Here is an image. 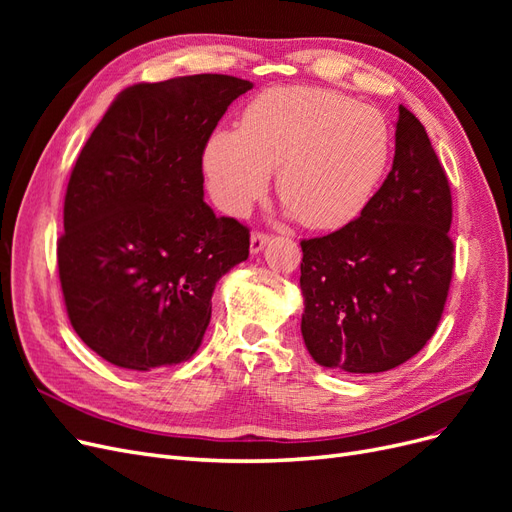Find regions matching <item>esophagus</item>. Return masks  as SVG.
Segmentation results:
<instances>
[{
  "label": "esophagus",
  "instance_id": "esophagus-1",
  "mask_svg": "<svg viewBox=\"0 0 512 512\" xmlns=\"http://www.w3.org/2000/svg\"><path fill=\"white\" fill-rule=\"evenodd\" d=\"M269 235H265V232H254V235L250 237V250L252 254H260L262 250H265V245L269 243Z\"/></svg>",
  "mask_w": 512,
  "mask_h": 512
}]
</instances>
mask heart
I'll return each mask as SVG.
<instances>
[{"instance_id": "b5f03b06", "label": "heart", "mask_w": 512, "mask_h": 512, "mask_svg": "<svg viewBox=\"0 0 512 512\" xmlns=\"http://www.w3.org/2000/svg\"><path fill=\"white\" fill-rule=\"evenodd\" d=\"M393 134L374 106L324 87H271L245 106L241 130H215L203 170L215 203L245 215L277 168L282 203L314 230L359 218L391 162Z\"/></svg>"}]
</instances>
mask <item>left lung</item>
Returning a JSON list of instances; mask_svg holds the SVG:
<instances>
[{
	"mask_svg": "<svg viewBox=\"0 0 512 512\" xmlns=\"http://www.w3.org/2000/svg\"><path fill=\"white\" fill-rule=\"evenodd\" d=\"M451 220L444 168L423 123L399 106L382 188L344 228L301 241V333L318 365L380 374L429 342L453 277Z\"/></svg>",
	"mask_w": 512,
	"mask_h": 512,
	"instance_id": "left-lung-1",
	"label": "left lung"
}]
</instances>
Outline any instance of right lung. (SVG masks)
I'll return each instance as SVG.
<instances>
[{
    "label": "right lung",
    "mask_w": 512,
    "mask_h": 512,
    "mask_svg": "<svg viewBox=\"0 0 512 512\" xmlns=\"http://www.w3.org/2000/svg\"><path fill=\"white\" fill-rule=\"evenodd\" d=\"M254 85L226 74L123 89L70 175L59 282L72 327L104 361L149 371L203 344L215 284L250 230L205 203L203 149Z\"/></svg>",
    "instance_id": "add662e5"
}]
</instances>
